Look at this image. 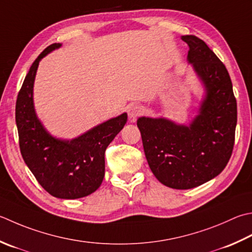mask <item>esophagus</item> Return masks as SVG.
I'll return each mask as SVG.
<instances>
[{"mask_svg":"<svg viewBox=\"0 0 252 252\" xmlns=\"http://www.w3.org/2000/svg\"><path fill=\"white\" fill-rule=\"evenodd\" d=\"M142 112H143V109L141 108V106L136 105V103H132V105L127 107V115H129L130 120L132 121H134Z\"/></svg>","mask_w":252,"mask_h":252,"instance_id":"obj_1","label":"esophagus"}]
</instances>
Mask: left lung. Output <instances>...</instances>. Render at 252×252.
Masks as SVG:
<instances>
[{"label":"left lung","mask_w":252,"mask_h":252,"mask_svg":"<svg viewBox=\"0 0 252 252\" xmlns=\"http://www.w3.org/2000/svg\"><path fill=\"white\" fill-rule=\"evenodd\" d=\"M187 60L199 77L204 95L189 126L166 118L140 117L143 147L153 174L172 189H192L219 176L234 149L237 102L223 63L203 40L188 34Z\"/></svg>","instance_id":"obj_1"}]
</instances>
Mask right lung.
Listing matches in <instances>:
<instances>
[{
    "label": "right lung",
    "instance_id": "1",
    "mask_svg": "<svg viewBox=\"0 0 252 252\" xmlns=\"http://www.w3.org/2000/svg\"><path fill=\"white\" fill-rule=\"evenodd\" d=\"M62 46L44 49L29 68L16 100L15 118L19 147L28 168L48 193L59 199H80L99 188L105 176V151L127 120L122 115L107 120L72 140L51 135L37 117L33 83L39 62Z\"/></svg>",
    "mask_w": 252,
    "mask_h": 252
}]
</instances>
